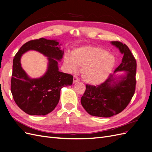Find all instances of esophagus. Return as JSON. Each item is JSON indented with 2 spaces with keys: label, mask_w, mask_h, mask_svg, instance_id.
I'll use <instances>...</instances> for the list:
<instances>
[{
  "label": "esophagus",
  "mask_w": 152,
  "mask_h": 152,
  "mask_svg": "<svg viewBox=\"0 0 152 152\" xmlns=\"http://www.w3.org/2000/svg\"><path fill=\"white\" fill-rule=\"evenodd\" d=\"M80 81V80L78 79V77L76 76H74V77H73V83H76L77 82H78Z\"/></svg>",
  "instance_id": "esophagus-1"
}]
</instances>
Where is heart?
Wrapping results in <instances>:
<instances>
[{"label": "heart", "instance_id": "1", "mask_svg": "<svg viewBox=\"0 0 152 152\" xmlns=\"http://www.w3.org/2000/svg\"><path fill=\"white\" fill-rule=\"evenodd\" d=\"M116 58L112 53L100 47L82 46L70 54H66L64 63L71 71L81 67L83 80L88 84L99 85L104 83L113 71Z\"/></svg>", "mask_w": 152, "mask_h": 152}]
</instances>
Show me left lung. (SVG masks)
I'll return each instance as SVG.
<instances>
[{"label": "left lung", "instance_id": "1", "mask_svg": "<svg viewBox=\"0 0 152 152\" xmlns=\"http://www.w3.org/2000/svg\"><path fill=\"white\" fill-rule=\"evenodd\" d=\"M123 55L121 64L114 74L100 85H86V89L81 99L83 108L90 115L109 117L120 113L129 104L136 86V62L129 48L120 42H111ZM123 71L122 75L117 72Z\"/></svg>", "mask_w": 152, "mask_h": 152}]
</instances>
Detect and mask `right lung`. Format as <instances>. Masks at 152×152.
Here are the masks:
<instances>
[{
	"label": "right lung",
	"instance_id": "right-lung-1",
	"mask_svg": "<svg viewBox=\"0 0 152 152\" xmlns=\"http://www.w3.org/2000/svg\"><path fill=\"white\" fill-rule=\"evenodd\" d=\"M57 40L40 38L24 43L13 59L11 93L16 104L25 113L31 115H45L58 104L61 90L72 84L73 76L58 70L64 50ZM30 50L40 52L48 57V69L40 78H31L21 67L20 58Z\"/></svg>",
	"mask_w": 152,
	"mask_h": 152
}]
</instances>
